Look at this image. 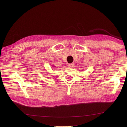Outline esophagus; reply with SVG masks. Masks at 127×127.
<instances>
[{"instance_id":"1","label":"esophagus","mask_w":127,"mask_h":127,"mask_svg":"<svg viewBox=\"0 0 127 127\" xmlns=\"http://www.w3.org/2000/svg\"><path fill=\"white\" fill-rule=\"evenodd\" d=\"M67 66H68V67H70V68H72V67H73L74 64H68V65Z\"/></svg>"}]
</instances>
